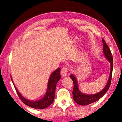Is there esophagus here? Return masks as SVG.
Here are the masks:
<instances>
[{
	"mask_svg": "<svg viewBox=\"0 0 122 122\" xmlns=\"http://www.w3.org/2000/svg\"><path fill=\"white\" fill-rule=\"evenodd\" d=\"M68 69L67 67H64L61 70V74L62 77H65L67 75Z\"/></svg>",
	"mask_w": 122,
	"mask_h": 122,
	"instance_id": "esophagus-1",
	"label": "esophagus"
}]
</instances>
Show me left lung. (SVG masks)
<instances>
[{"label":"left lung","mask_w":122,"mask_h":122,"mask_svg":"<svg viewBox=\"0 0 122 122\" xmlns=\"http://www.w3.org/2000/svg\"><path fill=\"white\" fill-rule=\"evenodd\" d=\"M102 41L103 47V52L104 53L105 58L109 61L110 64V71L109 79L105 87L102 91L96 94L92 95L83 94L81 93L79 90L78 82H77V80L75 76L73 74H71L70 76V78L73 80L74 84V88L72 92L73 99L76 103L80 105H87L98 101L99 99H100L105 94V93L109 89L110 86L113 70V58L111 51H110L108 46L105 43L104 40L102 39Z\"/></svg>","instance_id":"1"}]
</instances>
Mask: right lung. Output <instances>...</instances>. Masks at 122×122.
<instances>
[{"mask_svg":"<svg viewBox=\"0 0 122 122\" xmlns=\"http://www.w3.org/2000/svg\"><path fill=\"white\" fill-rule=\"evenodd\" d=\"M60 72L61 69L59 68L51 73L49 77L48 82L47 90L45 95H44V96L42 99L36 101L29 100L26 99L25 97L22 96L19 91H18L15 86L11 76L10 78L18 96L19 97L22 102L24 103L25 105L32 108L36 109H44L48 107L54 101L55 88H56V84L58 80L61 78Z\"/></svg>","mask_w":122,"mask_h":122,"instance_id":"obj_1","label":"right lung"}]
</instances>
